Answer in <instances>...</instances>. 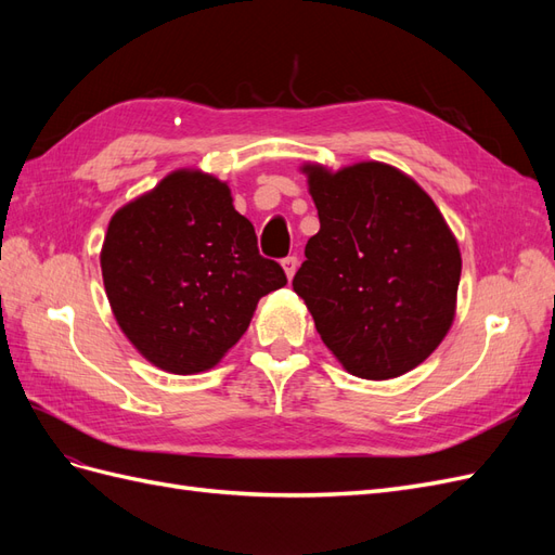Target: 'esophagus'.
<instances>
[{"mask_svg": "<svg viewBox=\"0 0 555 555\" xmlns=\"http://www.w3.org/2000/svg\"><path fill=\"white\" fill-rule=\"evenodd\" d=\"M282 268H284V273H287V278L292 280L294 278V273H296V268H298V257H284L282 259Z\"/></svg>", "mask_w": 555, "mask_h": 555, "instance_id": "1", "label": "esophagus"}]
</instances>
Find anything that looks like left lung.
Returning a JSON list of instances; mask_svg holds the SVG:
<instances>
[{
    "label": "left lung",
    "instance_id": "left-lung-1",
    "mask_svg": "<svg viewBox=\"0 0 555 555\" xmlns=\"http://www.w3.org/2000/svg\"><path fill=\"white\" fill-rule=\"evenodd\" d=\"M319 231L294 292L345 371L391 379L426 361L447 335L461 249L433 198L402 171L361 162L306 164Z\"/></svg>",
    "mask_w": 555,
    "mask_h": 555
}]
</instances>
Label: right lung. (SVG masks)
Returning a JSON list of instances; mask_svg holds the SVG:
<instances>
[{"label":"right lung","mask_w":555,"mask_h":555,"mask_svg":"<svg viewBox=\"0 0 555 555\" xmlns=\"http://www.w3.org/2000/svg\"><path fill=\"white\" fill-rule=\"evenodd\" d=\"M113 314L129 343L173 375L204 373L236 345L259 298L287 284L227 182L173 171L113 215L102 247Z\"/></svg>","instance_id":"obj_1"}]
</instances>
